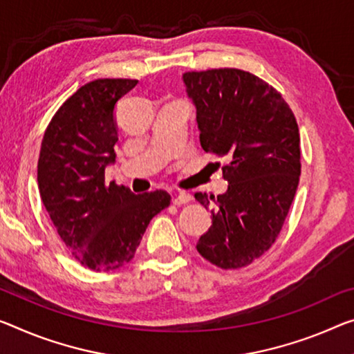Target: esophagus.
I'll use <instances>...</instances> for the list:
<instances>
[{
	"instance_id": "esophagus-1",
	"label": "esophagus",
	"mask_w": 354,
	"mask_h": 354,
	"mask_svg": "<svg viewBox=\"0 0 354 354\" xmlns=\"http://www.w3.org/2000/svg\"><path fill=\"white\" fill-rule=\"evenodd\" d=\"M189 201H192V196L188 193H178L172 198V203L176 205H183V204H188Z\"/></svg>"
}]
</instances>
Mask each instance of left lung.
<instances>
[{
    "instance_id": "8db88e82",
    "label": "left lung",
    "mask_w": 354,
    "mask_h": 354,
    "mask_svg": "<svg viewBox=\"0 0 354 354\" xmlns=\"http://www.w3.org/2000/svg\"><path fill=\"white\" fill-rule=\"evenodd\" d=\"M196 107L201 147L226 156V193L194 198L209 209L212 226L199 254L221 269L252 264L275 242L301 176V138L295 113L274 86L242 69L185 73Z\"/></svg>"
}]
</instances>
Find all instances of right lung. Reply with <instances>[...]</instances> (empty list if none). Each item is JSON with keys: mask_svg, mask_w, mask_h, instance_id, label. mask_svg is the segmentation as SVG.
<instances>
[{"mask_svg": "<svg viewBox=\"0 0 354 354\" xmlns=\"http://www.w3.org/2000/svg\"><path fill=\"white\" fill-rule=\"evenodd\" d=\"M136 85L131 79H97L80 86L53 115L41 144L42 204L73 257L96 272L129 263L150 220L171 204L162 189L134 194L104 180L115 161V106Z\"/></svg>", "mask_w": 354, "mask_h": 354, "instance_id": "obj_1", "label": "right lung"}]
</instances>
